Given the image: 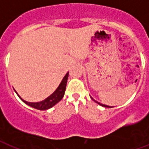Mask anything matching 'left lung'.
<instances>
[{"label":"left lung","mask_w":149,"mask_h":149,"mask_svg":"<svg viewBox=\"0 0 149 149\" xmlns=\"http://www.w3.org/2000/svg\"><path fill=\"white\" fill-rule=\"evenodd\" d=\"M91 99L93 100V101H95L96 103H97L98 104H100V106H102V107H111V106H107V105H105V104H100V103H99V102H97V100H93L92 97H91Z\"/></svg>","instance_id":"1"}]
</instances>
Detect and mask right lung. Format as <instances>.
<instances>
[{
    "mask_svg": "<svg viewBox=\"0 0 149 149\" xmlns=\"http://www.w3.org/2000/svg\"><path fill=\"white\" fill-rule=\"evenodd\" d=\"M68 77H69V72L65 74V76L63 77V80L59 84V86H58V88L56 89V91H54L53 93H52L49 97H48L46 99H45L42 101L40 102H36V103H31V102H28L26 100H24L21 98L17 93V95L19 97V98L22 100V101L24 102V104H26L27 105L33 107V108L38 109V110H40V111H44V110H48V109L51 108L54 105H56L57 103L60 101L61 100L63 99V96H64V93H65V87H66V84H67V79Z\"/></svg>",
    "mask_w": 149,
    "mask_h": 149,
    "instance_id": "obj_1",
    "label": "right lung"
}]
</instances>
